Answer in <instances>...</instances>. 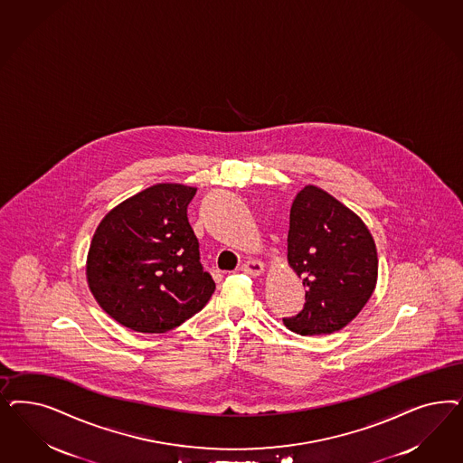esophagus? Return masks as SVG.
<instances>
[{
	"mask_svg": "<svg viewBox=\"0 0 463 463\" xmlns=\"http://www.w3.org/2000/svg\"><path fill=\"white\" fill-rule=\"evenodd\" d=\"M241 270H243L245 274L252 276V278H257V276H260V274L264 272V264H262L260 260L250 259V260H247V262L241 264Z\"/></svg>",
	"mask_w": 463,
	"mask_h": 463,
	"instance_id": "obj_1",
	"label": "esophagus"
}]
</instances>
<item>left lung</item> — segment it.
<instances>
[{"label":"left lung","instance_id":"obj_1","mask_svg":"<svg viewBox=\"0 0 463 463\" xmlns=\"http://www.w3.org/2000/svg\"><path fill=\"white\" fill-rule=\"evenodd\" d=\"M288 264L305 286V307L284 326L299 335L345 327L373 295L378 255L368 226L354 211L317 185L293 201Z\"/></svg>","mask_w":463,"mask_h":463}]
</instances>
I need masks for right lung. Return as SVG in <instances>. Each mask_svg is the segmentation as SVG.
Returning a JSON list of instances; mask_svg holds the SVG:
<instances>
[{
	"label": "right lung",
	"instance_id": "add662e5",
	"mask_svg": "<svg viewBox=\"0 0 463 463\" xmlns=\"http://www.w3.org/2000/svg\"><path fill=\"white\" fill-rule=\"evenodd\" d=\"M195 187L155 184L110 209L90 243L87 281L120 326L164 334L201 312L216 284L187 220Z\"/></svg>",
	"mask_w": 463,
	"mask_h": 463
}]
</instances>
